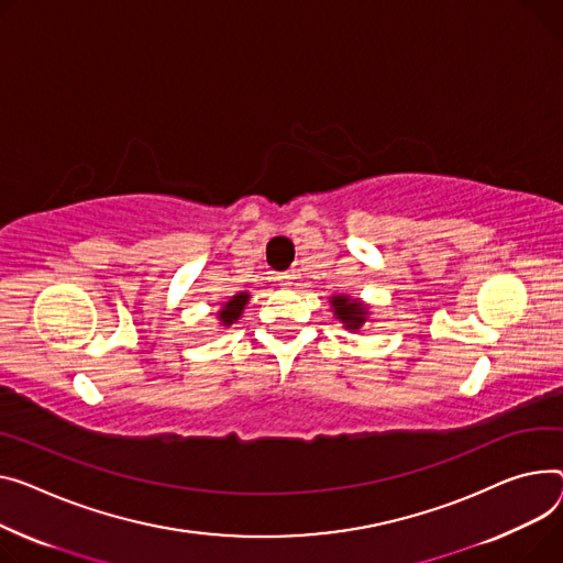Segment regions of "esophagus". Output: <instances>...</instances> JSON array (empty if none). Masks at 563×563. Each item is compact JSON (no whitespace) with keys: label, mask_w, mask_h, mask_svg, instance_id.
Instances as JSON below:
<instances>
[{"label":"esophagus","mask_w":563,"mask_h":563,"mask_svg":"<svg viewBox=\"0 0 563 563\" xmlns=\"http://www.w3.org/2000/svg\"><path fill=\"white\" fill-rule=\"evenodd\" d=\"M291 278H294V276H291L289 272H285V274H280V276H278V283H280V285H289V280H291Z\"/></svg>","instance_id":"esophagus-1"}]
</instances>
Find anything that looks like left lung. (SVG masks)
<instances>
[{"instance_id":"left-lung-1","label":"left lung","mask_w":563,"mask_h":563,"mask_svg":"<svg viewBox=\"0 0 563 563\" xmlns=\"http://www.w3.org/2000/svg\"><path fill=\"white\" fill-rule=\"evenodd\" d=\"M332 310L336 314V319H342L349 328H360L366 319H364V306L357 301H351L349 296H332Z\"/></svg>"}]
</instances>
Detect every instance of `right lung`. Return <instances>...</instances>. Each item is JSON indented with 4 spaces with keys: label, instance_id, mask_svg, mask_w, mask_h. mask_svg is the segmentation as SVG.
<instances>
[{
    "label": "right lung",
    "instance_id": "add662e5",
    "mask_svg": "<svg viewBox=\"0 0 563 563\" xmlns=\"http://www.w3.org/2000/svg\"><path fill=\"white\" fill-rule=\"evenodd\" d=\"M246 301H249V294H238V296H233L231 301L223 303V308L219 310V321H221L223 325H231L233 321H238V317L242 314Z\"/></svg>",
    "mask_w": 563,
    "mask_h": 563
}]
</instances>
